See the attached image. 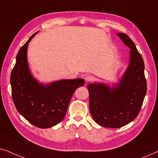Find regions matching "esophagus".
I'll list each match as a JSON object with an SVG mask.
<instances>
[{
	"label": "esophagus",
	"instance_id": "obj_1",
	"mask_svg": "<svg viewBox=\"0 0 158 158\" xmlns=\"http://www.w3.org/2000/svg\"><path fill=\"white\" fill-rule=\"evenodd\" d=\"M92 80H93L92 76H90V75H88V76H86L85 78V83H89L90 82L92 81Z\"/></svg>",
	"mask_w": 158,
	"mask_h": 158
}]
</instances>
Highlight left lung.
Returning <instances> with one entry per match:
<instances>
[{
    "label": "left lung",
    "mask_w": 158,
    "mask_h": 158,
    "mask_svg": "<svg viewBox=\"0 0 158 158\" xmlns=\"http://www.w3.org/2000/svg\"><path fill=\"white\" fill-rule=\"evenodd\" d=\"M130 49L129 64L117 83L94 82L88 85L89 108L97 124L106 128H120L139 113L147 93L144 64L135 43L127 34H116Z\"/></svg>",
    "instance_id": "obj_1"
}]
</instances>
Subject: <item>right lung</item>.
I'll return each mask as SVG.
<instances>
[{"mask_svg":"<svg viewBox=\"0 0 158 158\" xmlns=\"http://www.w3.org/2000/svg\"><path fill=\"white\" fill-rule=\"evenodd\" d=\"M34 34L21 47L11 74L12 98L17 111L28 122L46 129L59 124L65 116L75 90L83 86V78L41 83L32 74L27 60L29 43Z\"/></svg>","mask_w":158,"mask_h":158,"instance_id":"add662e5","label":"right lung"}]
</instances>
